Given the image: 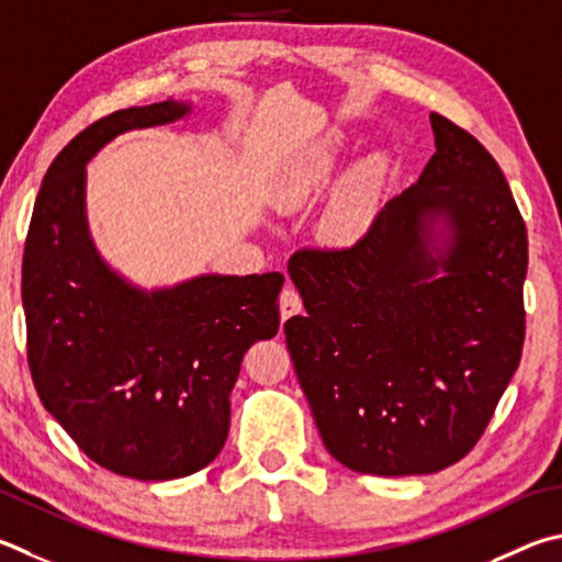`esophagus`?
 Segmentation results:
<instances>
[{
	"label": "esophagus",
	"instance_id": "esophagus-1",
	"mask_svg": "<svg viewBox=\"0 0 562 562\" xmlns=\"http://www.w3.org/2000/svg\"><path fill=\"white\" fill-rule=\"evenodd\" d=\"M302 312V297H300V292L294 290V288H284L282 292H280V316H282V322H288L290 316H294V314H300Z\"/></svg>",
	"mask_w": 562,
	"mask_h": 562
}]
</instances>
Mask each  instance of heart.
Listing matches in <instances>:
<instances>
[{
	"label": "heart",
	"instance_id": "1",
	"mask_svg": "<svg viewBox=\"0 0 562 562\" xmlns=\"http://www.w3.org/2000/svg\"><path fill=\"white\" fill-rule=\"evenodd\" d=\"M344 155V137L331 135L322 137L304 155H300L292 165L282 171L274 183V201L282 209H297L312 203L331 187L336 169ZM383 187V169L379 161H363L346 175L331 193L322 213L319 231L322 236L334 246H353L359 243L366 231L371 228L375 203H379Z\"/></svg>",
	"mask_w": 562,
	"mask_h": 562
}]
</instances>
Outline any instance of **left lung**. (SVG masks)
Here are the masks:
<instances>
[{
    "label": "left lung",
    "mask_w": 562,
    "mask_h": 562,
    "mask_svg": "<svg viewBox=\"0 0 562 562\" xmlns=\"http://www.w3.org/2000/svg\"><path fill=\"white\" fill-rule=\"evenodd\" d=\"M435 155L344 250H297L307 314L284 339L316 430L344 467L432 474L482 437L518 369L528 240L504 171L430 115Z\"/></svg>",
    "instance_id": "left-lung-1"
}]
</instances>
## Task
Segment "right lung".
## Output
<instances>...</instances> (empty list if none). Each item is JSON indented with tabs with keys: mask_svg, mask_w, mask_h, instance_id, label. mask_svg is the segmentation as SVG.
<instances>
[{
	"mask_svg": "<svg viewBox=\"0 0 562 562\" xmlns=\"http://www.w3.org/2000/svg\"><path fill=\"white\" fill-rule=\"evenodd\" d=\"M191 112L187 100L117 110L70 139L41 181L24 248L41 403L93 462L139 482L189 476L218 457L243 353L280 329V272H203L147 290L112 268L90 233V159L125 132Z\"/></svg>",
	"mask_w": 562,
	"mask_h": 562,
	"instance_id": "right-lung-1",
	"label": "right lung"
}]
</instances>
